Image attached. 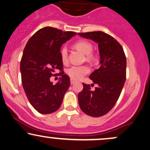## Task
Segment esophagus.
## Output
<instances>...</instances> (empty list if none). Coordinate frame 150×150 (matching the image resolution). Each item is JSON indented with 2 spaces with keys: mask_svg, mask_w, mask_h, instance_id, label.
<instances>
[{
  "mask_svg": "<svg viewBox=\"0 0 150 150\" xmlns=\"http://www.w3.org/2000/svg\"><path fill=\"white\" fill-rule=\"evenodd\" d=\"M75 83V81H74V80H72V79H71L70 80V84L71 85H74V84Z\"/></svg>",
  "mask_w": 150,
  "mask_h": 150,
  "instance_id": "esophagus-1",
  "label": "esophagus"
}]
</instances>
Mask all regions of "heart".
Returning a JSON list of instances; mask_svg holds the SVG:
<instances>
[{
    "mask_svg": "<svg viewBox=\"0 0 150 150\" xmlns=\"http://www.w3.org/2000/svg\"><path fill=\"white\" fill-rule=\"evenodd\" d=\"M75 47L79 51L83 52V54L88 55V58H90V54L93 50V46L91 43L87 42V41H79L76 43ZM60 55L61 61L63 63H67V50L65 46L63 47L61 50ZM67 74L70 77L71 79L74 81H79L83 79L84 76L87 74L89 72V68L85 65L82 66H71L67 69Z\"/></svg>",
    "mask_w": 150,
    "mask_h": 150,
    "instance_id": "heart-1",
    "label": "heart"
}]
</instances>
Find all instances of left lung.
Wrapping results in <instances>:
<instances>
[{"instance_id": "left-lung-1", "label": "left lung", "mask_w": 150, "mask_h": 150, "mask_svg": "<svg viewBox=\"0 0 150 150\" xmlns=\"http://www.w3.org/2000/svg\"><path fill=\"white\" fill-rule=\"evenodd\" d=\"M98 44L100 67L89 76L97 84L94 91L83 83V91L78 95L81 109L88 115L101 117L112 109L120 97L126 81V58L117 41L102 31L78 33Z\"/></svg>"}]
</instances>
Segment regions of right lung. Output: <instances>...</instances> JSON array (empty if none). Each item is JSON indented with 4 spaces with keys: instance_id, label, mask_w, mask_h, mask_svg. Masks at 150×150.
Wrapping results in <instances>:
<instances>
[{
    "instance_id": "obj_1",
    "label": "right lung",
    "mask_w": 150,
    "mask_h": 150,
    "mask_svg": "<svg viewBox=\"0 0 150 150\" xmlns=\"http://www.w3.org/2000/svg\"><path fill=\"white\" fill-rule=\"evenodd\" d=\"M76 35L47 26L38 30L24 49L20 61L22 86L28 101L40 113H52L62 104L70 81L68 76L61 71V47ZM58 69L61 77L54 85L50 79Z\"/></svg>"
}]
</instances>
